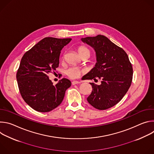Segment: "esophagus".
I'll list each match as a JSON object with an SVG mask.
<instances>
[{"label": "esophagus", "mask_w": 154, "mask_h": 154, "mask_svg": "<svg viewBox=\"0 0 154 154\" xmlns=\"http://www.w3.org/2000/svg\"><path fill=\"white\" fill-rule=\"evenodd\" d=\"M81 83V82H80V81H77V80H75V81L72 82V84L73 85H76V84H79V83Z\"/></svg>", "instance_id": "34e87169"}]
</instances>
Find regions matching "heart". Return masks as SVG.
Here are the masks:
<instances>
[{"instance_id":"b5f03b06","label":"heart","mask_w":154,"mask_h":154,"mask_svg":"<svg viewBox=\"0 0 154 154\" xmlns=\"http://www.w3.org/2000/svg\"><path fill=\"white\" fill-rule=\"evenodd\" d=\"M86 52H90V51L85 47H80L78 49V52L80 56ZM82 72L83 71L77 67H70L65 71L66 75L71 79L78 78Z\"/></svg>"}]
</instances>
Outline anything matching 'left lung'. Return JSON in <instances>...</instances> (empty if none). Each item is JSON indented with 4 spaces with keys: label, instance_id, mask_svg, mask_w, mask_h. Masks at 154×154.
<instances>
[{
    "label": "left lung",
    "instance_id": "8db88e82",
    "mask_svg": "<svg viewBox=\"0 0 154 154\" xmlns=\"http://www.w3.org/2000/svg\"><path fill=\"white\" fill-rule=\"evenodd\" d=\"M96 52L95 66L85 75V79L99 77L101 84L90 83L93 90L87 100L103 110L117 104L124 96L132 81L133 68L126 52L106 36L98 35L81 38Z\"/></svg>",
    "mask_w": 154,
    "mask_h": 154
}]
</instances>
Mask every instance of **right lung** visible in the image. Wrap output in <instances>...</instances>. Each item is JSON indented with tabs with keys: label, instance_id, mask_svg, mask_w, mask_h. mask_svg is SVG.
Here are the masks:
<instances>
[{
	"label": "right lung",
	"instance_id": "obj_1",
	"mask_svg": "<svg viewBox=\"0 0 154 154\" xmlns=\"http://www.w3.org/2000/svg\"><path fill=\"white\" fill-rule=\"evenodd\" d=\"M71 39L45 38L21 59L16 74L19 90L24 101L37 112H49L57 108L71 86L65 78L54 85L48 75L58 67L61 51Z\"/></svg>",
	"mask_w": 154,
	"mask_h": 154
}]
</instances>
